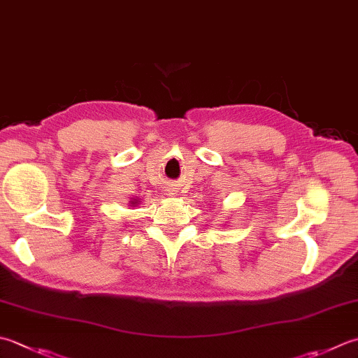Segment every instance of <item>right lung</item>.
Returning <instances> with one entry per match:
<instances>
[{"mask_svg":"<svg viewBox=\"0 0 358 358\" xmlns=\"http://www.w3.org/2000/svg\"><path fill=\"white\" fill-rule=\"evenodd\" d=\"M135 203H136V201H131V205H135Z\"/></svg>","mask_w":358,"mask_h":358,"instance_id":"obj_1","label":"right lung"}]
</instances>
